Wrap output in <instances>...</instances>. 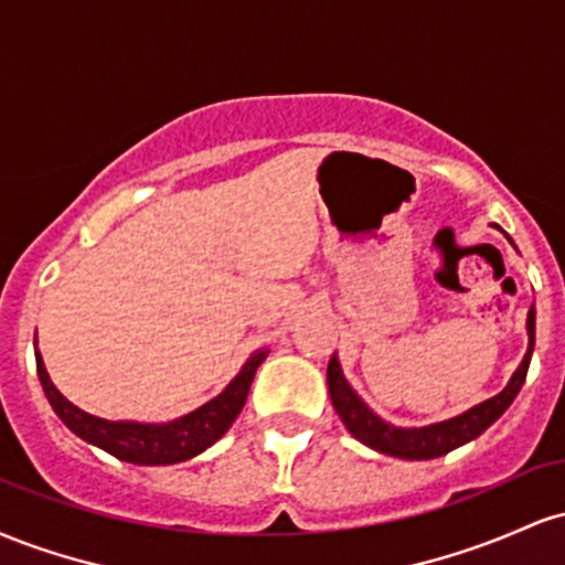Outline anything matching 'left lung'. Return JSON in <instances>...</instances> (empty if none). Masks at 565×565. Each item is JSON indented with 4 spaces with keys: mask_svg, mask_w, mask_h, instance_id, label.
I'll use <instances>...</instances> for the list:
<instances>
[{
    "mask_svg": "<svg viewBox=\"0 0 565 565\" xmlns=\"http://www.w3.org/2000/svg\"><path fill=\"white\" fill-rule=\"evenodd\" d=\"M529 350L523 355L521 366L515 369L512 380L508 382L502 393L494 398L483 401V404L472 406L470 412L459 414V417L446 419V423L430 425V427H393L382 423L377 414H372L366 408L364 401L353 393V387L348 385L342 377V369L337 364L332 355L327 369V382H329V395H332V404L340 414L342 425L348 427L350 436L359 438L361 444H366L369 449L387 454V457L398 459H433L440 454H449L457 446L468 444V440L478 438L494 419L502 417V412L512 404L518 391H521L523 380H526L531 350H534V308L529 310Z\"/></svg>",
    "mask_w": 565,
    "mask_h": 565,
    "instance_id": "obj_1",
    "label": "left lung"
}]
</instances>
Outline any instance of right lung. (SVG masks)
I'll return each instance as SVG.
<instances>
[{
    "instance_id": "1",
    "label": "right lung",
    "mask_w": 565,
    "mask_h": 565,
    "mask_svg": "<svg viewBox=\"0 0 565 565\" xmlns=\"http://www.w3.org/2000/svg\"><path fill=\"white\" fill-rule=\"evenodd\" d=\"M268 350H257L246 361L238 377L225 387L217 398L204 404L196 412L174 419L167 425H140V423H108V419L93 417V414L76 408L71 401L57 393V387L50 380L47 369L42 364V355L36 350V374L42 382L44 395L50 406L55 408L57 417L66 423L71 433L95 444L97 449L114 454L121 462L132 465H174L196 457L204 449H210L217 438L225 436V430L233 425L246 404L252 380H255L257 366L263 364Z\"/></svg>"
}]
</instances>
